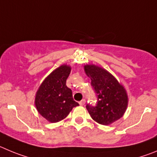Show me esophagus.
Masks as SVG:
<instances>
[{
    "instance_id": "34e87169",
    "label": "esophagus",
    "mask_w": 157,
    "mask_h": 157,
    "mask_svg": "<svg viewBox=\"0 0 157 157\" xmlns=\"http://www.w3.org/2000/svg\"><path fill=\"white\" fill-rule=\"evenodd\" d=\"M85 102H86V100L84 98V99H82L81 101H80L79 103H80V105H84V104H85Z\"/></svg>"
}]
</instances>
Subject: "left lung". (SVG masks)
I'll use <instances>...</instances> for the list:
<instances>
[{
  "instance_id": "8db88e82",
  "label": "left lung",
  "mask_w": 157,
  "mask_h": 157,
  "mask_svg": "<svg viewBox=\"0 0 157 157\" xmlns=\"http://www.w3.org/2000/svg\"><path fill=\"white\" fill-rule=\"evenodd\" d=\"M85 73L90 78L93 90L97 95L95 105L87 103L89 114L96 122L109 125L123 117L128 105V95L117 79L104 69L87 65Z\"/></svg>"
}]
</instances>
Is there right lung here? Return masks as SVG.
Masks as SVG:
<instances>
[{
  "label": "right lung",
  "mask_w": 157,
  "mask_h": 157,
  "mask_svg": "<svg viewBox=\"0 0 157 157\" xmlns=\"http://www.w3.org/2000/svg\"><path fill=\"white\" fill-rule=\"evenodd\" d=\"M70 71L71 68L66 65L57 68L44 80L36 92V109L52 123L66 118L73 107L79 105L73 100L71 89L66 86Z\"/></svg>",
  "instance_id": "1"
}]
</instances>
